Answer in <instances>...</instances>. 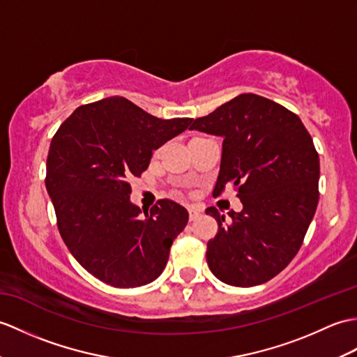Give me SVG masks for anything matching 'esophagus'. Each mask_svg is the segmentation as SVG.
I'll return each instance as SVG.
<instances>
[{"label":"esophagus","instance_id":"obj_1","mask_svg":"<svg viewBox=\"0 0 357 357\" xmlns=\"http://www.w3.org/2000/svg\"><path fill=\"white\" fill-rule=\"evenodd\" d=\"M201 214H202V211L196 208V206H188V219H190V222H193V220L201 218Z\"/></svg>","mask_w":357,"mask_h":357}]
</instances>
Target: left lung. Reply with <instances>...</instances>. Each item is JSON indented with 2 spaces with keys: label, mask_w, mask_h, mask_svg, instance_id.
<instances>
[{
  "label": "left lung",
  "mask_w": 357,
  "mask_h": 357,
  "mask_svg": "<svg viewBox=\"0 0 357 357\" xmlns=\"http://www.w3.org/2000/svg\"><path fill=\"white\" fill-rule=\"evenodd\" d=\"M192 130L223 138L213 195L234 185L243 205L229 219L210 206L218 234L206 243V263L220 281L263 284L300 251L317 211L319 156L296 114L257 94H240L196 119Z\"/></svg>",
  "instance_id": "obj_1"
}]
</instances>
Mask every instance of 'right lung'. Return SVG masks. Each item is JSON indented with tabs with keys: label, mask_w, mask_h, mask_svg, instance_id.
<instances>
[{
	"label": "right lung",
	"mask_w": 357,
	"mask_h": 357,
	"mask_svg": "<svg viewBox=\"0 0 357 357\" xmlns=\"http://www.w3.org/2000/svg\"><path fill=\"white\" fill-rule=\"evenodd\" d=\"M193 119L162 120L124 97L79 106L54 134L45 187L57 228L82 266L106 284L138 287L161 275L188 211L161 199L139 214L130 179L152 152L184 132Z\"/></svg>",
	"instance_id": "obj_1"
}]
</instances>
